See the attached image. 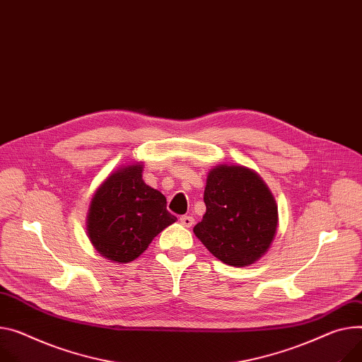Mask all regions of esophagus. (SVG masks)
<instances>
[{
  "instance_id": "esophagus-1",
  "label": "esophagus",
  "mask_w": 362,
  "mask_h": 362,
  "mask_svg": "<svg viewBox=\"0 0 362 362\" xmlns=\"http://www.w3.org/2000/svg\"><path fill=\"white\" fill-rule=\"evenodd\" d=\"M180 221H181V225L185 228H191L194 225V218L191 216H181Z\"/></svg>"
}]
</instances>
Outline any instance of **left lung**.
Segmentation results:
<instances>
[{"mask_svg": "<svg viewBox=\"0 0 362 362\" xmlns=\"http://www.w3.org/2000/svg\"><path fill=\"white\" fill-rule=\"evenodd\" d=\"M206 214L194 233L221 262L246 267L269 247L278 223L271 191L252 170L218 165L207 177Z\"/></svg>", "mask_w": 362, "mask_h": 362, "instance_id": "obj_1", "label": "left lung"}]
</instances>
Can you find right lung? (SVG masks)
<instances>
[{"mask_svg":"<svg viewBox=\"0 0 362 362\" xmlns=\"http://www.w3.org/2000/svg\"><path fill=\"white\" fill-rule=\"evenodd\" d=\"M141 163L111 174L94 194L88 236L97 251L115 262H130L152 239L177 220L166 210L162 192L142 180Z\"/></svg>","mask_w":362,"mask_h":362,"instance_id":"1","label":"right lung"}]
</instances>
